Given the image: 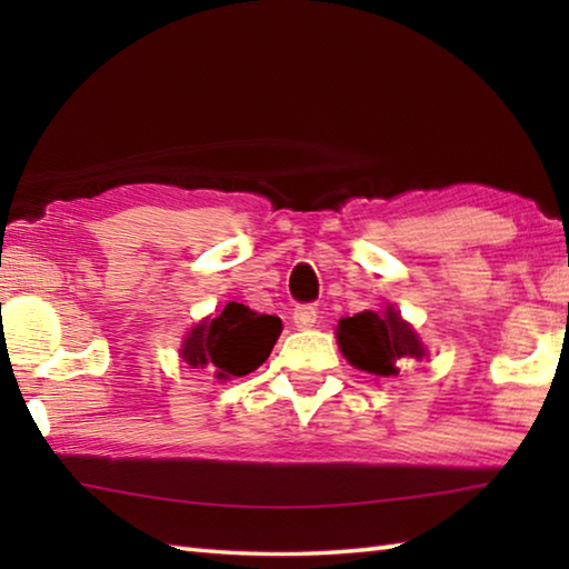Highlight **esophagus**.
<instances>
[{
	"instance_id": "obj_1",
	"label": "esophagus",
	"mask_w": 569,
	"mask_h": 569,
	"mask_svg": "<svg viewBox=\"0 0 569 569\" xmlns=\"http://www.w3.org/2000/svg\"><path fill=\"white\" fill-rule=\"evenodd\" d=\"M316 319H319V311H316L313 306H296L293 308V323L298 326V329H311V326L316 323Z\"/></svg>"
}]
</instances>
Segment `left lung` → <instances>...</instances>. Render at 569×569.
Instances as JSON below:
<instances>
[{
  "instance_id": "left-lung-1",
  "label": "left lung",
  "mask_w": 569,
  "mask_h": 569,
  "mask_svg": "<svg viewBox=\"0 0 569 569\" xmlns=\"http://www.w3.org/2000/svg\"><path fill=\"white\" fill-rule=\"evenodd\" d=\"M336 339L356 369L377 373V377H397L399 361L423 356L419 336L399 319L393 308H387V313L363 311L346 316L339 321Z\"/></svg>"
}]
</instances>
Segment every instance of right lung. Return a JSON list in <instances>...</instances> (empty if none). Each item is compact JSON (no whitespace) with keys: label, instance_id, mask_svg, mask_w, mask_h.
I'll list each match as a JSON object with an SVG mask.
<instances>
[{"label":"right lung","instance_id":"add662e5","mask_svg":"<svg viewBox=\"0 0 569 569\" xmlns=\"http://www.w3.org/2000/svg\"><path fill=\"white\" fill-rule=\"evenodd\" d=\"M278 333V316L256 313L230 301L213 319H206L188 333L180 356L192 369H216L218 379L246 377L268 359Z\"/></svg>","mask_w":569,"mask_h":569}]
</instances>
